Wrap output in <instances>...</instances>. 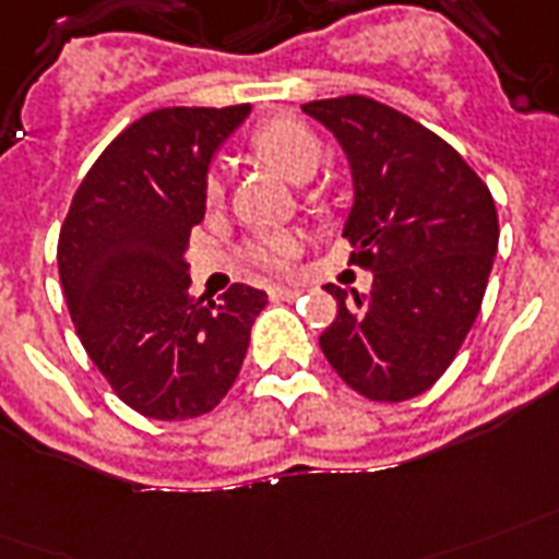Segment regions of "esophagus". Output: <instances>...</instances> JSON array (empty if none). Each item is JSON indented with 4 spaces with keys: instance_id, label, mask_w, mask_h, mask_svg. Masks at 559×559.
<instances>
[{
    "instance_id": "34e87169",
    "label": "esophagus",
    "mask_w": 559,
    "mask_h": 559,
    "mask_svg": "<svg viewBox=\"0 0 559 559\" xmlns=\"http://www.w3.org/2000/svg\"><path fill=\"white\" fill-rule=\"evenodd\" d=\"M271 300H297L300 297V288H288V285H271L267 288Z\"/></svg>"
}]
</instances>
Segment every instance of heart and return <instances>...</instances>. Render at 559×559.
Masks as SVG:
<instances>
[{"label": "heart", "mask_w": 559, "mask_h": 559, "mask_svg": "<svg viewBox=\"0 0 559 559\" xmlns=\"http://www.w3.org/2000/svg\"><path fill=\"white\" fill-rule=\"evenodd\" d=\"M253 148L294 183L309 180L323 159V145H320L318 133L292 116H280V119L262 124L253 133ZM203 198L210 206L221 203L224 198V171L221 168H212L203 180ZM297 253H300V236L292 230L262 233L245 250V257L262 267H285Z\"/></svg>", "instance_id": "obj_1"}]
</instances>
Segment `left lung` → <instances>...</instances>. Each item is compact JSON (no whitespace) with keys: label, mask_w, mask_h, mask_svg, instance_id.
I'll return each instance as SVG.
<instances>
[{"label":"left lung","mask_w":559,"mask_h":559,"mask_svg":"<svg viewBox=\"0 0 559 559\" xmlns=\"http://www.w3.org/2000/svg\"><path fill=\"white\" fill-rule=\"evenodd\" d=\"M302 114L347 157L344 236L373 274L367 297L326 285L338 318L320 349L367 400H411L445 373L481 311L499 250L492 194L449 142L373 98H323Z\"/></svg>","instance_id":"obj_1"}]
</instances>
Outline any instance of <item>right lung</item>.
Wrapping results in <instances>:
<instances>
[{
  "label": "right lung",
  "instance_id": "add662e5",
  "mask_svg": "<svg viewBox=\"0 0 559 559\" xmlns=\"http://www.w3.org/2000/svg\"><path fill=\"white\" fill-rule=\"evenodd\" d=\"M250 114L163 107L124 128L86 171L60 227L58 267L86 356L151 419L201 417L236 382L267 294H189V236L212 157Z\"/></svg>",
  "mask_w": 559,
  "mask_h": 559
}]
</instances>
